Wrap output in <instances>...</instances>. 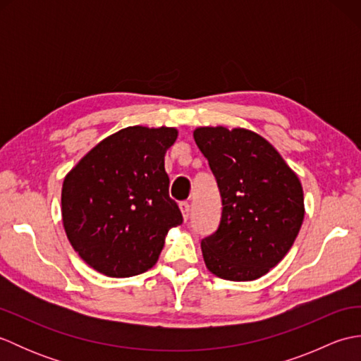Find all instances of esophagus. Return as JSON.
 <instances>
[{"instance_id": "34e87169", "label": "esophagus", "mask_w": 361, "mask_h": 361, "mask_svg": "<svg viewBox=\"0 0 361 361\" xmlns=\"http://www.w3.org/2000/svg\"><path fill=\"white\" fill-rule=\"evenodd\" d=\"M180 209H181V214H183V219H185V221H188L189 219V214H190V206L188 202H181L180 203Z\"/></svg>"}]
</instances>
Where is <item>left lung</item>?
<instances>
[{"instance_id": "8db88e82", "label": "left lung", "mask_w": 361, "mask_h": 361, "mask_svg": "<svg viewBox=\"0 0 361 361\" xmlns=\"http://www.w3.org/2000/svg\"><path fill=\"white\" fill-rule=\"evenodd\" d=\"M198 149L208 159L221 197L217 231L202 240L208 270L228 281H255L290 251L304 220V194L265 137L247 128L198 127Z\"/></svg>"}]
</instances>
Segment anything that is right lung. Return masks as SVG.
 <instances>
[{"mask_svg":"<svg viewBox=\"0 0 361 361\" xmlns=\"http://www.w3.org/2000/svg\"><path fill=\"white\" fill-rule=\"evenodd\" d=\"M176 136L173 127L122 128L66 173L65 233L96 271L110 278L147 271L157 264L169 229L181 225L164 169V155Z\"/></svg>","mask_w":361,"mask_h":361,"instance_id":"add662e5","label":"right lung"}]
</instances>
